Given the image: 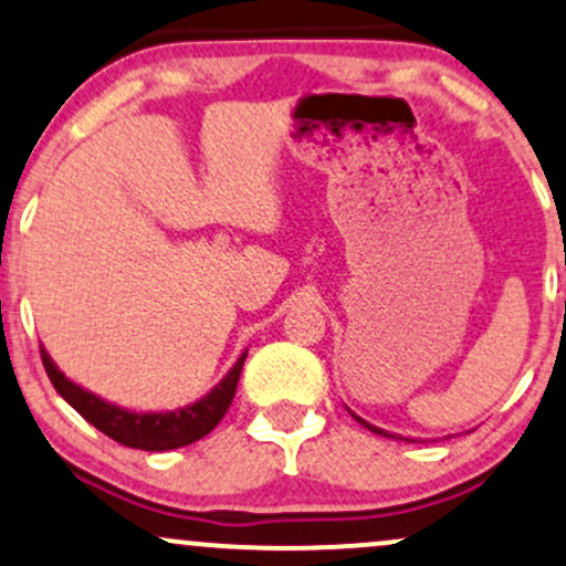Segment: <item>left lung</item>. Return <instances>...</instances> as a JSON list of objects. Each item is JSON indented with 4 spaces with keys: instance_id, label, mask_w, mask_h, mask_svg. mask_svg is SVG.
<instances>
[{
    "instance_id": "1",
    "label": "left lung",
    "mask_w": 566,
    "mask_h": 566,
    "mask_svg": "<svg viewBox=\"0 0 566 566\" xmlns=\"http://www.w3.org/2000/svg\"><path fill=\"white\" fill-rule=\"evenodd\" d=\"M353 417H356V413H353ZM356 421H360V424L366 427V430H371V432H377V434H385V438H392V434H387L385 430H379V427H374V424H369V421H364L360 417H356Z\"/></svg>"
}]
</instances>
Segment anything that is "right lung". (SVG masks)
I'll list each match as a JSON object with an SVG mask.
<instances>
[{
  "label": "right lung",
  "mask_w": 566,
  "mask_h": 566,
  "mask_svg": "<svg viewBox=\"0 0 566 566\" xmlns=\"http://www.w3.org/2000/svg\"><path fill=\"white\" fill-rule=\"evenodd\" d=\"M248 350L237 358V364L227 371V377L218 382L208 395H202L195 403L176 408V411H132V408H120L111 400L99 398V395L84 390V387L71 382L57 364L50 358V353L42 348L44 369L50 374L54 390L71 403L84 417L88 424L97 427L107 438L126 448H139V451H174L184 448L189 442L206 438L213 430L223 413L229 411L231 398L237 392L240 382V371Z\"/></svg>",
  "instance_id": "right-lung-1"
}]
</instances>
